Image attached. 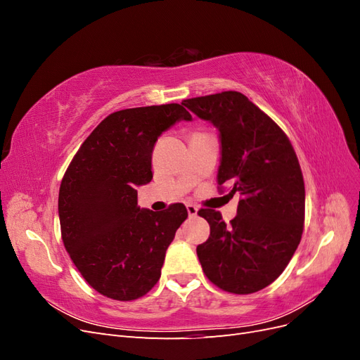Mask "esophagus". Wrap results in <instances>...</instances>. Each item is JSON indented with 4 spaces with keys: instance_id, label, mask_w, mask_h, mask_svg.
Returning <instances> with one entry per match:
<instances>
[{
    "instance_id": "34e87169",
    "label": "esophagus",
    "mask_w": 360,
    "mask_h": 360,
    "mask_svg": "<svg viewBox=\"0 0 360 360\" xmlns=\"http://www.w3.org/2000/svg\"><path fill=\"white\" fill-rule=\"evenodd\" d=\"M186 209H188V213H189V216H197V213H198V207L197 205H193V204H188L186 205Z\"/></svg>"
}]
</instances>
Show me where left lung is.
<instances>
[{"instance_id":"obj_1","label":"left lung","mask_w":360,"mask_h":360,"mask_svg":"<svg viewBox=\"0 0 360 360\" xmlns=\"http://www.w3.org/2000/svg\"><path fill=\"white\" fill-rule=\"evenodd\" d=\"M221 132L219 189L240 195L230 224L213 209L198 214L210 237L198 245L204 275L233 294L270 285L288 266L304 222V183L288 136L274 120L238 91H222L181 102Z\"/></svg>"}]
</instances>
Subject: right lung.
<instances>
[{"mask_svg": "<svg viewBox=\"0 0 360 360\" xmlns=\"http://www.w3.org/2000/svg\"><path fill=\"white\" fill-rule=\"evenodd\" d=\"M191 118L179 103L112 112L86 136L64 172L58 195L63 243L102 296L129 302L158 284L188 210L181 202L159 213L141 210L135 188L153 179L158 136Z\"/></svg>", "mask_w": 360, "mask_h": 360, "instance_id": "add662e5", "label": "right lung"}]
</instances>
